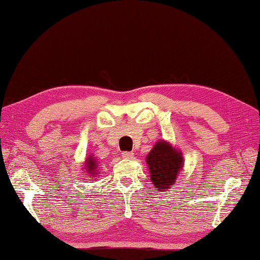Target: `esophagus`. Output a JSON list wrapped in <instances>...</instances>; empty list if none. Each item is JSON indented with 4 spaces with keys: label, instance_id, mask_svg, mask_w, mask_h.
Returning a JSON list of instances; mask_svg holds the SVG:
<instances>
[{
    "label": "esophagus",
    "instance_id": "obj_1",
    "mask_svg": "<svg viewBox=\"0 0 260 260\" xmlns=\"http://www.w3.org/2000/svg\"><path fill=\"white\" fill-rule=\"evenodd\" d=\"M122 157L126 159H131L134 158V153H132V151H123V153H122Z\"/></svg>",
    "mask_w": 260,
    "mask_h": 260
}]
</instances>
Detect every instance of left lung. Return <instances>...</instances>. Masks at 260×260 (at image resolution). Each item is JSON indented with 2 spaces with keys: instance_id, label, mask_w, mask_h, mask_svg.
Masks as SVG:
<instances>
[{
  "instance_id": "obj_1",
  "label": "left lung",
  "mask_w": 260,
  "mask_h": 260,
  "mask_svg": "<svg viewBox=\"0 0 260 260\" xmlns=\"http://www.w3.org/2000/svg\"><path fill=\"white\" fill-rule=\"evenodd\" d=\"M146 163L151 184L157 191L166 192L183 171V154L169 141L159 139L147 155Z\"/></svg>"
}]
</instances>
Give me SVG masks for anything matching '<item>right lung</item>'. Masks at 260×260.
Instances as JSON below:
<instances>
[{
  "label": "right lung",
  "instance_id": "add662e5",
  "mask_svg": "<svg viewBox=\"0 0 260 260\" xmlns=\"http://www.w3.org/2000/svg\"><path fill=\"white\" fill-rule=\"evenodd\" d=\"M82 171H84V175L91 176V178H97L100 176L101 171L99 169V163H97L96 157L92 154L86 156V159L82 163Z\"/></svg>",
  "mask_w": 260,
  "mask_h": 260
}]
</instances>
